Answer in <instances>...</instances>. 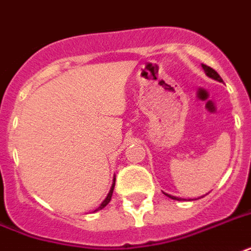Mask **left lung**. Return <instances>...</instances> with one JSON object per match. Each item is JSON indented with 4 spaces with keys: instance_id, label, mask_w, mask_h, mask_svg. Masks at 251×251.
I'll list each match as a JSON object with an SVG mask.
<instances>
[{
    "instance_id": "1",
    "label": "left lung",
    "mask_w": 251,
    "mask_h": 251,
    "mask_svg": "<svg viewBox=\"0 0 251 251\" xmlns=\"http://www.w3.org/2000/svg\"><path fill=\"white\" fill-rule=\"evenodd\" d=\"M202 70H204V72H205V75L208 76V77H210V79L216 80V81H220V83H223V79H221V76H220L217 72H216L213 68H210V67L205 66V64H201ZM166 196H168V198L174 199V200H179V201H181V200H184V199H180V198H176V196H171V195L166 194Z\"/></svg>"
}]
</instances>
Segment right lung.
Instances as JSON below:
<instances>
[{
	"mask_svg": "<svg viewBox=\"0 0 251 251\" xmlns=\"http://www.w3.org/2000/svg\"><path fill=\"white\" fill-rule=\"evenodd\" d=\"M114 184H116V177H114V179H113V184H112V187H110V191H109L108 196H106V198H105V200H104V201L101 202V204H100V206H99V208H96V209L93 210V212H97V210L102 209V208H105V206L108 205V204H109V201H110V199H112V195H113V189H114Z\"/></svg>",
	"mask_w": 251,
	"mask_h": 251,
	"instance_id": "add662e5",
	"label": "right lung"
}]
</instances>
